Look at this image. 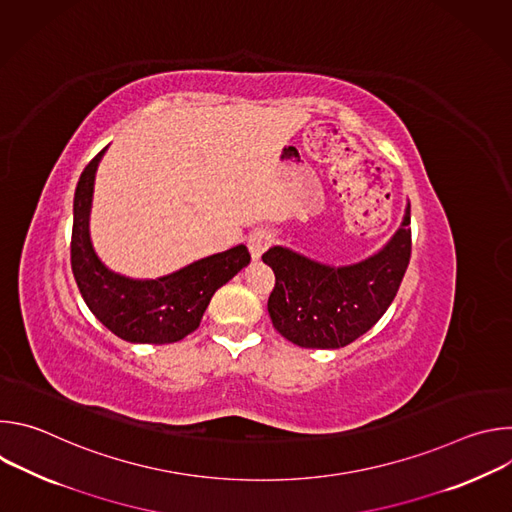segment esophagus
Segmentation results:
<instances>
[{
	"mask_svg": "<svg viewBox=\"0 0 512 512\" xmlns=\"http://www.w3.org/2000/svg\"><path fill=\"white\" fill-rule=\"evenodd\" d=\"M273 243V235L265 229H259V231H253L247 239V245H249V251H251V257L253 259H259L267 247Z\"/></svg>",
	"mask_w": 512,
	"mask_h": 512,
	"instance_id": "34e87169",
	"label": "esophagus"
}]
</instances>
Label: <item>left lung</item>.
<instances>
[{"label":"left lung","mask_w":512,"mask_h":512,"mask_svg":"<svg viewBox=\"0 0 512 512\" xmlns=\"http://www.w3.org/2000/svg\"><path fill=\"white\" fill-rule=\"evenodd\" d=\"M411 206L389 243L352 265H326L287 247L263 253L275 273L267 310L273 328L304 348H340L387 312L411 257Z\"/></svg>","instance_id":"left-lung-1"}]
</instances>
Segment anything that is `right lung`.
<instances>
[{
  "label": "right lung",
  "instance_id": "add662e5",
  "mask_svg": "<svg viewBox=\"0 0 512 512\" xmlns=\"http://www.w3.org/2000/svg\"><path fill=\"white\" fill-rule=\"evenodd\" d=\"M105 150L89 162L75 190L72 275L89 310L115 336L135 344L178 342L200 326L214 291L247 267L251 255L245 245H237L158 279H131L105 267L89 235L95 172Z\"/></svg>",
  "mask_w": 512,
  "mask_h": 512
}]
</instances>
